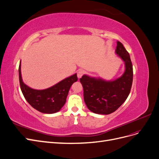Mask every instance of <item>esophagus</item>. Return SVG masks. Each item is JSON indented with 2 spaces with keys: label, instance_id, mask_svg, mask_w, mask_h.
Masks as SVG:
<instances>
[{
  "label": "esophagus",
  "instance_id": "1",
  "mask_svg": "<svg viewBox=\"0 0 159 159\" xmlns=\"http://www.w3.org/2000/svg\"><path fill=\"white\" fill-rule=\"evenodd\" d=\"M84 73H85V72H84V70H79L78 71V78H81V77H82V75L84 74Z\"/></svg>",
  "mask_w": 159,
  "mask_h": 159
}]
</instances>
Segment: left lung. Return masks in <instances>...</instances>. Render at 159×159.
<instances>
[{
    "mask_svg": "<svg viewBox=\"0 0 159 159\" xmlns=\"http://www.w3.org/2000/svg\"><path fill=\"white\" fill-rule=\"evenodd\" d=\"M115 53L125 66V71L120 78L106 81L84 75L80 79L84 88V102L93 113L102 115L113 113L125 102L131 91L133 71L129 54L119 41Z\"/></svg>",
    "mask_w": 159,
    "mask_h": 159,
    "instance_id": "8db88e82",
    "label": "left lung"
}]
</instances>
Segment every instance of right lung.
<instances>
[{
    "mask_svg": "<svg viewBox=\"0 0 159 159\" xmlns=\"http://www.w3.org/2000/svg\"><path fill=\"white\" fill-rule=\"evenodd\" d=\"M19 81L24 97L31 106L43 113H55L61 109L66 102L71 85L78 81L75 74L52 87L42 90L34 89L24 84L21 75V64L18 68Z\"/></svg>",
    "mask_w": 159,
    "mask_h": 159,
    "instance_id": "add662e5",
    "label": "right lung"
}]
</instances>
